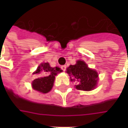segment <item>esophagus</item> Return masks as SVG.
I'll return each mask as SVG.
<instances>
[{
    "mask_svg": "<svg viewBox=\"0 0 128 128\" xmlns=\"http://www.w3.org/2000/svg\"><path fill=\"white\" fill-rule=\"evenodd\" d=\"M61 68L62 70L65 71V70H66V65H63V66H61Z\"/></svg>",
    "mask_w": 128,
    "mask_h": 128,
    "instance_id": "34e87169",
    "label": "esophagus"
}]
</instances>
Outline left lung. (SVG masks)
I'll use <instances>...</instances> for the list:
<instances>
[{"mask_svg": "<svg viewBox=\"0 0 128 128\" xmlns=\"http://www.w3.org/2000/svg\"><path fill=\"white\" fill-rule=\"evenodd\" d=\"M71 82H76L75 88L78 90L90 91L96 87L98 81V73L90 68L84 61L78 60L75 65H70L66 68Z\"/></svg>", "mask_w": 128, "mask_h": 128, "instance_id": "left-lung-1", "label": "left lung"}]
</instances>
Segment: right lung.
<instances>
[{
	"label": "right lung",
	"instance_id": "1",
	"mask_svg": "<svg viewBox=\"0 0 128 128\" xmlns=\"http://www.w3.org/2000/svg\"><path fill=\"white\" fill-rule=\"evenodd\" d=\"M61 72L62 70L58 67L53 68L48 62L42 63L34 72V74L40 75V78L32 82L33 88L42 93H47L53 88L55 77Z\"/></svg>",
	"mask_w": 128,
	"mask_h": 128
}]
</instances>
